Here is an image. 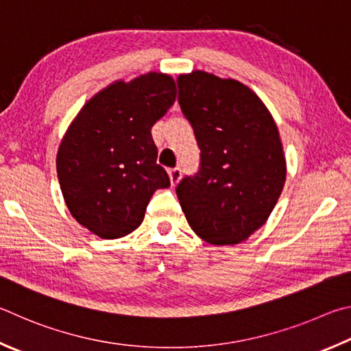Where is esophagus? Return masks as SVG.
I'll use <instances>...</instances> for the list:
<instances>
[{"instance_id":"34e87169","label":"esophagus","mask_w":351,"mask_h":351,"mask_svg":"<svg viewBox=\"0 0 351 351\" xmlns=\"http://www.w3.org/2000/svg\"><path fill=\"white\" fill-rule=\"evenodd\" d=\"M169 179L172 185H177L182 179V169L180 168H172L169 169Z\"/></svg>"}]
</instances>
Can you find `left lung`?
<instances>
[{
  "mask_svg": "<svg viewBox=\"0 0 351 351\" xmlns=\"http://www.w3.org/2000/svg\"><path fill=\"white\" fill-rule=\"evenodd\" d=\"M179 103L202 149V168L177 186L188 225L211 245H236L267 222L287 179L271 112L254 90L205 71L182 73Z\"/></svg>",
  "mask_w": 351,
  "mask_h": 351,
  "instance_id": "8db88e82",
  "label": "left lung"
}]
</instances>
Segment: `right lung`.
Instances as JSON below:
<instances>
[{
    "mask_svg": "<svg viewBox=\"0 0 351 351\" xmlns=\"http://www.w3.org/2000/svg\"><path fill=\"white\" fill-rule=\"evenodd\" d=\"M174 78L147 72L117 80L80 109L61 138L57 174L67 210L101 239L137 230L152 194L171 185L151 128L176 101Z\"/></svg>",
    "mask_w": 351,
    "mask_h": 351,
    "instance_id": "obj_1",
    "label": "right lung"
}]
</instances>
